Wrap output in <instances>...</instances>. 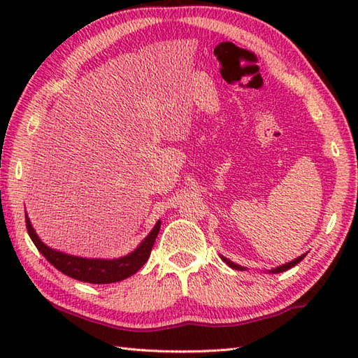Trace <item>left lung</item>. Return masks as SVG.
<instances>
[{
  "label": "left lung",
  "instance_id": "1",
  "mask_svg": "<svg viewBox=\"0 0 358 358\" xmlns=\"http://www.w3.org/2000/svg\"><path fill=\"white\" fill-rule=\"evenodd\" d=\"M305 257H306V254H305V255H301V257H299V258H295V260H294V262H291V263H286V264H283V266H280V268H275V269H272L271 272H272V273H278V272H283V271H287V269H291V268H294V266H295L296 263H300V262H301V260H303V258H305ZM223 260L226 262V264H229L232 269H237V271H243V268H241V266H238V264H235V263H232L231 260H227V258H224V257H223Z\"/></svg>",
  "mask_w": 358,
  "mask_h": 358
}]
</instances>
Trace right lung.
Returning <instances> with one entry per match:
<instances>
[{"label": "right lung", "instance_id": "1", "mask_svg": "<svg viewBox=\"0 0 358 358\" xmlns=\"http://www.w3.org/2000/svg\"><path fill=\"white\" fill-rule=\"evenodd\" d=\"M26 227L30 240L34 241V245L44 255L45 260L52 266H55L58 271H62L64 275L85 281V283L108 285L131 277L135 272H138L141 269V266L146 263L148 258L150 257L152 248H154L155 238L159 232V222L132 254H129L123 258H117V260H94V258L89 260V258H80L58 252V250H53L45 246L44 243L36 237L35 231L32 229V226H30L27 215Z\"/></svg>", "mask_w": 358, "mask_h": 358}]
</instances>
